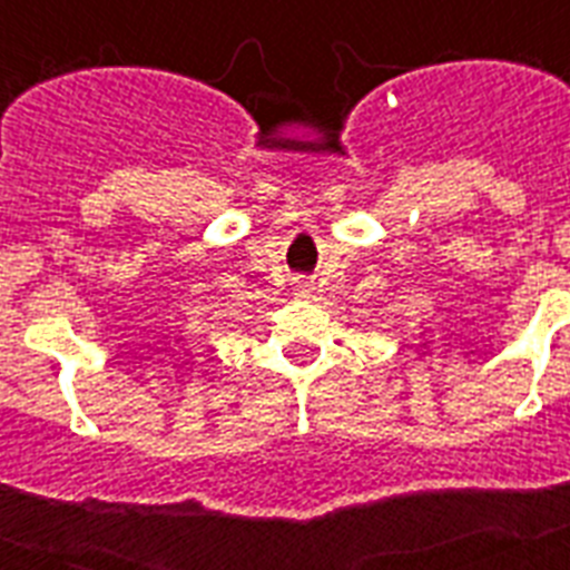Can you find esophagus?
<instances>
[{
  "instance_id": "34e87169",
  "label": "esophagus",
  "mask_w": 570,
  "mask_h": 570,
  "mask_svg": "<svg viewBox=\"0 0 570 570\" xmlns=\"http://www.w3.org/2000/svg\"><path fill=\"white\" fill-rule=\"evenodd\" d=\"M294 296L296 299H311L314 296V285L308 279H296L294 282Z\"/></svg>"
}]
</instances>
